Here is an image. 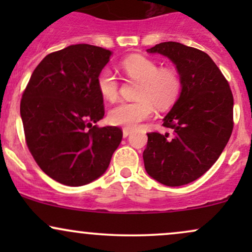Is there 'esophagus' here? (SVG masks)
<instances>
[{
	"instance_id": "1",
	"label": "esophagus",
	"mask_w": 252,
	"mask_h": 252,
	"mask_svg": "<svg viewBox=\"0 0 252 252\" xmlns=\"http://www.w3.org/2000/svg\"><path fill=\"white\" fill-rule=\"evenodd\" d=\"M131 134V129H128V128H124L123 129V137H128V136Z\"/></svg>"
}]
</instances>
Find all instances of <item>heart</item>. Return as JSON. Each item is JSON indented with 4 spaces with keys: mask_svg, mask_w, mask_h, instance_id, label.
Listing matches in <instances>:
<instances>
[{
    "mask_svg": "<svg viewBox=\"0 0 252 252\" xmlns=\"http://www.w3.org/2000/svg\"><path fill=\"white\" fill-rule=\"evenodd\" d=\"M124 73L140 82L135 102H122L109 111V121L114 126L134 128L138 123L152 117L155 105L168 109L181 90V80L173 68H160L155 60L143 56H131L122 62ZM97 86L104 99L112 102L118 96V82L114 72L104 68L97 78Z\"/></svg>",
    "mask_w": 252,
    "mask_h": 252,
    "instance_id": "obj_1",
    "label": "heart"
}]
</instances>
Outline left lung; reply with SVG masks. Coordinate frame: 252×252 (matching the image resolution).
<instances>
[{
  "label": "left lung",
  "instance_id": "1",
  "mask_svg": "<svg viewBox=\"0 0 252 252\" xmlns=\"http://www.w3.org/2000/svg\"><path fill=\"white\" fill-rule=\"evenodd\" d=\"M147 52L161 54L174 63L181 91L162 120L170 134H147L144 168L160 184L182 186L205 174L230 140L232 92L218 66L205 52L174 41L161 42Z\"/></svg>",
  "mask_w": 252,
  "mask_h": 252
}]
</instances>
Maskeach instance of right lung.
Masks as SVG:
<instances>
[{
	"instance_id": "1",
	"label": "right lung",
	"mask_w": 252,
	"mask_h": 252,
	"mask_svg": "<svg viewBox=\"0 0 252 252\" xmlns=\"http://www.w3.org/2000/svg\"><path fill=\"white\" fill-rule=\"evenodd\" d=\"M111 56L88 43L48 54L22 94L20 114L28 149L46 174L66 186L102 176L122 141L117 126H94L104 117L97 78Z\"/></svg>"
}]
</instances>
